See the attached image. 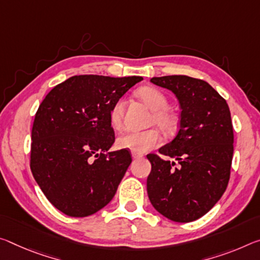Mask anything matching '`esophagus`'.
Here are the masks:
<instances>
[{"mask_svg": "<svg viewBox=\"0 0 260 260\" xmlns=\"http://www.w3.org/2000/svg\"><path fill=\"white\" fill-rule=\"evenodd\" d=\"M132 157H133V159H140L143 157L142 154H139V152H135V151H132Z\"/></svg>", "mask_w": 260, "mask_h": 260, "instance_id": "esophagus-1", "label": "esophagus"}]
</instances>
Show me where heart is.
<instances>
[{
  "instance_id": "heart-1",
  "label": "heart",
  "mask_w": 260,
  "mask_h": 260,
  "mask_svg": "<svg viewBox=\"0 0 260 260\" xmlns=\"http://www.w3.org/2000/svg\"><path fill=\"white\" fill-rule=\"evenodd\" d=\"M138 97L152 112L151 122L166 133H172L177 126V119L169 108L168 97L159 89L154 86H142L138 90ZM123 100L119 98L110 110V122L113 128L120 129L123 119ZM160 143V135L156 129L150 128L141 132H126L117 140V146L121 149H128L135 152H146Z\"/></svg>"
}]
</instances>
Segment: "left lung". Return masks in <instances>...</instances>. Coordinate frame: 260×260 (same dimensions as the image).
<instances>
[{
    "mask_svg": "<svg viewBox=\"0 0 260 260\" xmlns=\"http://www.w3.org/2000/svg\"><path fill=\"white\" fill-rule=\"evenodd\" d=\"M171 90L180 104V128L160 147L166 160L148 154L151 171L147 192L158 213L175 222H191L211 211L230 178L234 131L229 106L207 82L185 75L152 77ZM178 162L180 166H174Z\"/></svg>",
    "mask_w": 260,
    "mask_h": 260,
    "instance_id": "8db88e82",
    "label": "left lung"
}]
</instances>
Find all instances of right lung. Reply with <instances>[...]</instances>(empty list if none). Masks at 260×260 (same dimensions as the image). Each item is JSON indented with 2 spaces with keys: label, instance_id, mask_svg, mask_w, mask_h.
Instances as JSON below:
<instances>
[{
  "label": "right lung",
  "instance_id": "1",
  "mask_svg": "<svg viewBox=\"0 0 260 260\" xmlns=\"http://www.w3.org/2000/svg\"><path fill=\"white\" fill-rule=\"evenodd\" d=\"M140 76H72L44 98L32 126L30 168L55 208L72 217L105 207L132 162L114 142L110 110Z\"/></svg>",
  "mask_w": 260,
  "mask_h": 260
}]
</instances>
